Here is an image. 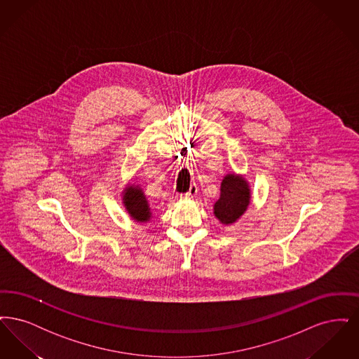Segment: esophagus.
<instances>
[{"instance_id":"obj_1","label":"esophagus","mask_w":359,"mask_h":359,"mask_svg":"<svg viewBox=\"0 0 359 359\" xmlns=\"http://www.w3.org/2000/svg\"><path fill=\"white\" fill-rule=\"evenodd\" d=\"M196 194H198V187H196V184H191V187L188 189V192H186V196H187V198H194Z\"/></svg>"}]
</instances>
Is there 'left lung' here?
Segmentation results:
<instances>
[{"instance_id":"obj_1","label":"left lung","mask_w":359,"mask_h":359,"mask_svg":"<svg viewBox=\"0 0 359 359\" xmlns=\"http://www.w3.org/2000/svg\"><path fill=\"white\" fill-rule=\"evenodd\" d=\"M249 202L250 192L246 182L236 175H227L221 186V198L214 205V214L221 222L231 224L246 211Z\"/></svg>"}]
</instances>
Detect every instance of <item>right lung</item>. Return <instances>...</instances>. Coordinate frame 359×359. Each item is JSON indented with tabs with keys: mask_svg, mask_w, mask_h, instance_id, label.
<instances>
[{
	"mask_svg": "<svg viewBox=\"0 0 359 359\" xmlns=\"http://www.w3.org/2000/svg\"><path fill=\"white\" fill-rule=\"evenodd\" d=\"M123 201H125L123 203L126 210L129 211L130 217H133V219H136L138 222H145L151 218L148 202L140 188L133 187V186L126 188Z\"/></svg>",
	"mask_w": 359,
	"mask_h": 359,
	"instance_id": "right-lung-1",
	"label": "right lung"
}]
</instances>
